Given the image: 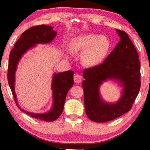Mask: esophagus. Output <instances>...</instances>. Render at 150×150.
Listing matches in <instances>:
<instances>
[{
  "mask_svg": "<svg viewBox=\"0 0 150 150\" xmlns=\"http://www.w3.org/2000/svg\"><path fill=\"white\" fill-rule=\"evenodd\" d=\"M74 81L75 83H81L82 81V76L79 74H76L74 76Z\"/></svg>",
  "mask_w": 150,
  "mask_h": 150,
  "instance_id": "obj_1",
  "label": "esophagus"
}]
</instances>
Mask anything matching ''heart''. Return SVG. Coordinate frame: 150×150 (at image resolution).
Here are the masks:
<instances>
[{
  "instance_id": "b5f03b06",
  "label": "heart",
  "mask_w": 150,
  "mask_h": 150,
  "mask_svg": "<svg viewBox=\"0 0 150 150\" xmlns=\"http://www.w3.org/2000/svg\"><path fill=\"white\" fill-rule=\"evenodd\" d=\"M72 52H83L82 61L87 66H94L104 59L110 48V43L105 36L88 33L76 37L70 43Z\"/></svg>"
}]
</instances>
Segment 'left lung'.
I'll use <instances>...</instances> for the list:
<instances>
[{"label":"left lung","mask_w":150,"mask_h":150,"mask_svg":"<svg viewBox=\"0 0 150 150\" xmlns=\"http://www.w3.org/2000/svg\"><path fill=\"white\" fill-rule=\"evenodd\" d=\"M120 41L103 63L85 69L83 88L85 112L90 120L106 122L123 115L132 108L141 87V65L135 47L124 30L116 29ZM108 79L122 83V97L116 103L104 102L99 87Z\"/></svg>","instance_id":"1"}]
</instances>
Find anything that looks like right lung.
Segmentation results:
<instances>
[{
	"label": "right lung",
	"mask_w": 150,
	"mask_h": 150,
	"mask_svg": "<svg viewBox=\"0 0 150 150\" xmlns=\"http://www.w3.org/2000/svg\"><path fill=\"white\" fill-rule=\"evenodd\" d=\"M52 28L51 26H46L44 24L29 28L21 35L14 45V48L10 52L7 73L8 83L15 102L19 108L14 87L15 73L18 63L22 55L36 44H48L52 42L57 35V32ZM73 76L74 71L72 70L54 74L53 76L52 83L53 104L50 111L46 113H33L22 110L20 108V109L32 117L45 122H53L56 120L63 112L67 93L74 85Z\"/></svg>",
	"instance_id": "1"
}]
</instances>
